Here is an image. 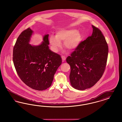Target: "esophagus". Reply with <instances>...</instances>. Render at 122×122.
<instances>
[{
    "label": "esophagus",
    "mask_w": 122,
    "mask_h": 122,
    "mask_svg": "<svg viewBox=\"0 0 122 122\" xmlns=\"http://www.w3.org/2000/svg\"><path fill=\"white\" fill-rule=\"evenodd\" d=\"M61 57H62V60H63V61L64 62V60L66 59V57L64 56H61Z\"/></svg>",
    "instance_id": "esophagus-1"
}]
</instances>
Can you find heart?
I'll return each instance as SVG.
<instances>
[{"instance_id":"1","label":"heart","mask_w":122,"mask_h":122,"mask_svg":"<svg viewBox=\"0 0 122 122\" xmlns=\"http://www.w3.org/2000/svg\"><path fill=\"white\" fill-rule=\"evenodd\" d=\"M81 40V36L76 29L61 30L57 33L56 36L50 37V43L54 51L57 52L61 46V42L67 49L72 50L78 46Z\"/></svg>"}]
</instances>
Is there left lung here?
Listing matches in <instances>:
<instances>
[{
    "mask_svg": "<svg viewBox=\"0 0 122 122\" xmlns=\"http://www.w3.org/2000/svg\"><path fill=\"white\" fill-rule=\"evenodd\" d=\"M92 27V36L81 41L66 58L70 66L71 85L79 90L94 86L102 77L107 65V43L101 30L94 25Z\"/></svg>",
    "mask_w": 122,
    "mask_h": 122,
    "instance_id": "1",
    "label": "left lung"
}]
</instances>
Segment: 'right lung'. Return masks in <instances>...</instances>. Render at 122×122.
Masks as SVG:
<instances>
[{"mask_svg": "<svg viewBox=\"0 0 122 122\" xmlns=\"http://www.w3.org/2000/svg\"><path fill=\"white\" fill-rule=\"evenodd\" d=\"M32 32L28 28L19 35L14 46L13 60L21 80L33 89L43 91L51 86L62 61L60 55L49 49L48 34L39 46L29 44Z\"/></svg>", "mask_w": 122, "mask_h": 122, "instance_id": "right-lung-1", "label": "right lung"}]
</instances>
